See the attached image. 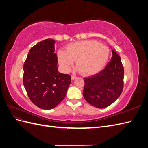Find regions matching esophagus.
<instances>
[{
    "instance_id": "34e87169",
    "label": "esophagus",
    "mask_w": 148,
    "mask_h": 148,
    "mask_svg": "<svg viewBox=\"0 0 148 148\" xmlns=\"http://www.w3.org/2000/svg\"><path fill=\"white\" fill-rule=\"evenodd\" d=\"M76 78H77V77H76V76H75V75H71V79H72V80H74V79H75Z\"/></svg>"
}]
</instances>
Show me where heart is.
<instances>
[{
	"instance_id": "b5f03b06",
	"label": "heart",
	"mask_w": 148,
	"mask_h": 148,
	"mask_svg": "<svg viewBox=\"0 0 148 148\" xmlns=\"http://www.w3.org/2000/svg\"><path fill=\"white\" fill-rule=\"evenodd\" d=\"M110 55L109 47L93 40H85L71 43L66 51L59 50L58 60L64 70L68 71L74 61L77 70L84 75H92L102 70L108 61Z\"/></svg>"
}]
</instances>
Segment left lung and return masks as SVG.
Listing matches in <instances>:
<instances>
[{
  "label": "left lung",
  "instance_id": "left-lung-1",
  "mask_svg": "<svg viewBox=\"0 0 148 148\" xmlns=\"http://www.w3.org/2000/svg\"><path fill=\"white\" fill-rule=\"evenodd\" d=\"M112 52V59L104 70L91 77L84 78V98L97 108L109 106L123 91V66L117 53L114 50Z\"/></svg>",
  "mask_w": 148,
  "mask_h": 148
}]
</instances>
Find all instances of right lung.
Listing matches in <instances>:
<instances>
[{"mask_svg": "<svg viewBox=\"0 0 148 148\" xmlns=\"http://www.w3.org/2000/svg\"><path fill=\"white\" fill-rule=\"evenodd\" d=\"M52 39L31 48L23 65V84L30 100L42 109L54 108L63 101L71 77L58 71L57 57Z\"/></svg>", "mask_w": 148, "mask_h": 148, "instance_id": "1", "label": "right lung"}]
</instances>
